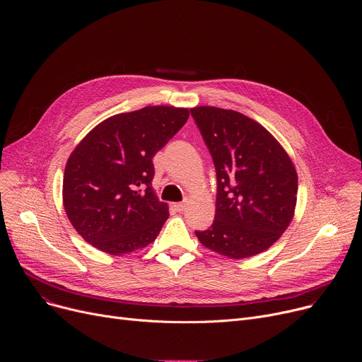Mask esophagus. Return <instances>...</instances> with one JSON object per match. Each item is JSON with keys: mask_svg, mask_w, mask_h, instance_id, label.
<instances>
[{"mask_svg": "<svg viewBox=\"0 0 362 362\" xmlns=\"http://www.w3.org/2000/svg\"><path fill=\"white\" fill-rule=\"evenodd\" d=\"M186 202H180V203H173V208H175V211H177V212H183L185 209H186Z\"/></svg>", "mask_w": 362, "mask_h": 362, "instance_id": "esophagus-1", "label": "esophagus"}]
</instances>
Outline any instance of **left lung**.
Instances as JSON below:
<instances>
[{
  "label": "left lung",
  "instance_id": "1",
  "mask_svg": "<svg viewBox=\"0 0 362 362\" xmlns=\"http://www.w3.org/2000/svg\"><path fill=\"white\" fill-rule=\"evenodd\" d=\"M216 169L212 226L196 230L203 246L230 259L271 247L289 226L298 176L278 140L247 116L212 106L190 109Z\"/></svg>",
  "mask_w": 362,
  "mask_h": 362
}]
</instances>
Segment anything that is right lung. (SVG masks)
Listing matches in <instances>:
<instances>
[{
  "instance_id": "1",
  "label": "right lung",
  "mask_w": 362,
  "mask_h": 362,
  "mask_svg": "<svg viewBox=\"0 0 362 362\" xmlns=\"http://www.w3.org/2000/svg\"><path fill=\"white\" fill-rule=\"evenodd\" d=\"M187 119V109L147 106L106 119L77 144L64 170L63 204L86 242L119 256L158 238L169 208L151 187V159Z\"/></svg>"
}]
</instances>
